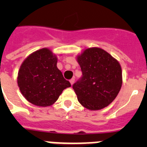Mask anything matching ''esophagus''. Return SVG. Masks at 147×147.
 Wrapping results in <instances>:
<instances>
[{
	"instance_id": "obj_1",
	"label": "esophagus",
	"mask_w": 147,
	"mask_h": 147,
	"mask_svg": "<svg viewBox=\"0 0 147 147\" xmlns=\"http://www.w3.org/2000/svg\"><path fill=\"white\" fill-rule=\"evenodd\" d=\"M74 81H75V79H74V78H72L71 80H70V82H71V85H73V84L74 83Z\"/></svg>"
}]
</instances>
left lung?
I'll return each mask as SVG.
<instances>
[{"mask_svg":"<svg viewBox=\"0 0 147 147\" xmlns=\"http://www.w3.org/2000/svg\"><path fill=\"white\" fill-rule=\"evenodd\" d=\"M77 61L82 76L72 87L78 101L91 110L107 107L121 88L122 72L119 62L99 48L86 49Z\"/></svg>","mask_w":147,"mask_h":147,"instance_id":"8db88e82","label":"left lung"}]
</instances>
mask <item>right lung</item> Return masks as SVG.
Here are the masks:
<instances>
[{
    "instance_id": "right-lung-1",
    "label": "right lung",
    "mask_w": 147,
    "mask_h": 147,
    "mask_svg": "<svg viewBox=\"0 0 147 147\" xmlns=\"http://www.w3.org/2000/svg\"><path fill=\"white\" fill-rule=\"evenodd\" d=\"M57 62L56 56L48 49L37 51L24 60L18 72V84L28 102L40 107L50 106L63 90L71 87Z\"/></svg>"
}]
</instances>
